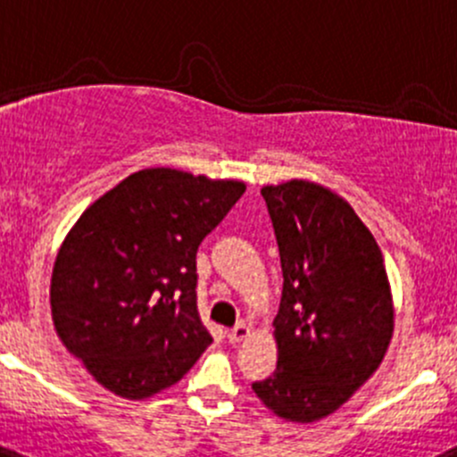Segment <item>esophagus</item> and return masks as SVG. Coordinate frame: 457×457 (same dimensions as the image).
Returning a JSON list of instances; mask_svg holds the SVG:
<instances>
[{
    "label": "esophagus",
    "mask_w": 457,
    "mask_h": 457,
    "mask_svg": "<svg viewBox=\"0 0 457 457\" xmlns=\"http://www.w3.org/2000/svg\"><path fill=\"white\" fill-rule=\"evenodd\" d=\"M247 335H250V328L243 326V323H241V326L228 330V341H229V344H241V341L245 339Z\"/></svg>",
    "instance_id": "1"
}]
</instances>
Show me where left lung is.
Masks as SVG:
<instances>
[{"label":"left lung","instance_id":"8db88e82","mask_svg":"<svg viewBox=\"0 0 457 457\" xmlns=\"http://www.w3.org/2000/svg\"><path fill=\"white\" fill-rule=\"evenodd\" d=\"M281 256L277 370L252 384L265 409L310 424L379 369L395 328L382 250L339 194L310 180L261 189Z\"/></svg>","mask_w":457,"mask_h":457}]
</instances>
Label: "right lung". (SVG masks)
<instances>
[{
	"mask_svg": "<svg viewBox=\"0 0 457 457\" xmlns=\"http://www.w3.org/2000/svg\"><path fill=\"white\" fill-rule=\"evenodd\" d=\"M243 192L241 180L152 167L75 220L53 263V326L106 391L147 400L180 382L210 346L196 252Z\"/></svg>",
	"mask_w": 457,
	"mask_h": 457,
	"instance_id": "obj_1",
	"label": "right lung"
}]
</instances>
